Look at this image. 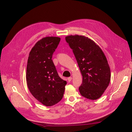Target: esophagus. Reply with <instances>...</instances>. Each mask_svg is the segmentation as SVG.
<instances>
[{
	"instance_id": "esophagus-1",
	"label": "esophagus",
	"mask_w": 132,
	"mask_h": 132,
	"mask_svg": "<svg viewBox=\"0 0 132 132\" xmlns=\"http://www.w3.org/2000/svg\"><path fill=\"white\" fill-rule=\"evenodd\" d=\"M71 80H72V77H69L68 78V81L69 82H70Z\"/></svg>"
}]
</instances>
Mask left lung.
Here are the masks:
<instances>
[{
	"instance_id": "left-lung-1",
	"label": "left lung",
	"mask_w": 132,
	"mask_h": 132,
	"mask_svg": "<svg viewBox=\"0 0 132 132\" xmlns=\"http://www.w3.org/2000/svg\"><path fill=\"white\" fill-rule=\"evenodd\" d=\"M65 40L73 50L82 76L80 93L88 99L97 100L104 93L111 79L106 56L98 45L84 36H68Z\"/></svg>"
}]
</instances>
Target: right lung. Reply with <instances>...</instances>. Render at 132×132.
Returning <instances> with one entry per match:
<instances>
[{
    "mask_svg": "<svg viewBox=\"0 0 132 132\" xmlns=\"http://www.w3.org/2000/svg\"><path fill=\"white\" fill-rule=\"evenodd\" d=\"M60 41L57 37L43 38L32 48L27 61L28 88L35 98L46 106L61 100L67 84L59 77L52 59Z\"/></svg>",
    "mask_w": 132,
    "mask_h": 132,
    "instance_id": "right-lung-1",
    "label": "right lung"
}]
</instances>
